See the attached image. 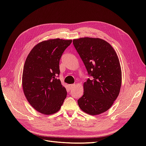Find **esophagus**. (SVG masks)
Returning a JSON list of instances; mask_svg holds the SVG:
<instances>
[{
    "label": "esophagus",
    "instance_id": "34e87169",
    "mask_svg": "<svg viewBox=\"0 0 146 146\" xmlns=\"http://www.w3.org/2000/svg\"><path fill=\"white\" fill-rule=\"evenodd\" d=\"M75 87H76V84H72V85H69V88L70 90L73 89V88H74Z\"/></svg>",
    "mask_w": 146,
    "mask_h": 146
}]
</instances>
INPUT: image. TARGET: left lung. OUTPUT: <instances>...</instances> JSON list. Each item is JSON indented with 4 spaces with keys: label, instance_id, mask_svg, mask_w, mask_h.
<instances>
[{
    "label": "left lung",
    "instance_id": "1",
    "mask_svg": "<svg viewBox=\"0 0 146 146\" xmlns=\"http://www.w3.org/2000/svg\"><path fill=\"white\" fill-rule=\"evenodd\" d=\"M73 44L92 76L83 84V95L78 105L85 113L99 115L111 108L120 92L122 71L119 58L113 47L102 39L80 38L73 39Z\"/></svg>",
    "mask_w": 146,
    "mask_h": 146
}]
</instances>
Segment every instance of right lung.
Returning a JSON list of instances; mask_svg holds the SVG:
<instances>
[{
    "instance_id": "right-lung-1",
    "label": "right lung",
    "mask_w": 146,
    "mask_h": 146,
    "mask_svg": "<svg viewBox=\"0 0 146 146\" xmlns=\"http://www.w3.org/2000/svg\"><path fill=\"white\" fill-rule=\"evenodd\" d=\"M71 39H50L39 42L28 55L22 83L25 96L38 112L50 115L58 111L67 96L60 79L59 63Z\"/></svg>"
}]
</instances>
